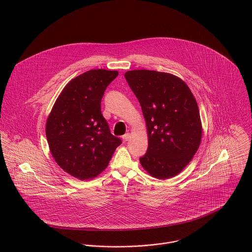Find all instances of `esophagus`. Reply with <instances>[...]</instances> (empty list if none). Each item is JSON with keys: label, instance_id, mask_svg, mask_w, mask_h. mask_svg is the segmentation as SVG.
I'll return each instance as SVG.
<instances>
[{"label": "esophagus", "instance_id": "esophagus-1", "mask_svg": "<svg viewBox=\"0 0 252 252\" xmlns=\"http://www.w3.org/2000/svg\"><path fill=\"white\" fill-rule=\"evenodd\" d=\"M122 138H123V140L126 142V141H127V140L130 138V134H129V133H126L125 135H123Z\"/></svg>", "mask_w": 252, "mask_h": 252}]
</instances>
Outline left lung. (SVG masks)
Wrapping results in <instances>:
<instances>
[{
    "label": "left lung",
    "instance_id": "1",
    "mask_svg": "<svg viewBox=\"0 0 252 252\" xmlns=\"http://www.w3.org/2000/svg\"><path fill=\"white\" fill-rule=\"evenodd\" d=\"M125 77L137 97L146 123L148 148L139 159L152 177L179 175L199 148L202 125L197 102L180 77L156 70L134 69Z\"/></svg>",
    "mask_w": 252,
    "mask_h": 252
}]
</instances>
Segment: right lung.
I'll return each instance as SVG.
<instances>
[{
    "instance_id": "obj_1",
    "label": "right lung",
    "mask_w": 252,
    "mask_h": 252,
    "mask_svg": "<svg viewBox=\"0 0 252 252\" xmlns=\"http://www.w3.org/2000/svg\"><path fill=\"white\" fill-rule=\"evenodd\" d=\"M117 70L91 69L71 79L46 122V137L57 164L70 176L90 180L103 172L121 145L101 113V100Z\"/></svg>"
}]
</instances>
